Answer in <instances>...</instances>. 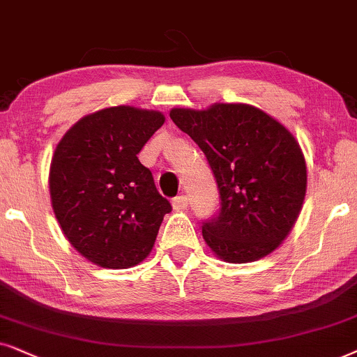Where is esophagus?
<instances>
[{
    "mask_svg": "<svg viewBox=\"0 0 357 357\" xmlns=\"http://www.w3.org/2000/svg\"><path fill=\"white\" fill-rule=\"evenodd\" d=\"M188 196H184V194H181V196H176L173 199V208L174 211H184V208H188Z\"/></svg>",
    "mask_w": 357,
    "mask_h": 357,
    "instance_id": "esophagus-1",
    "label": "esophagus"
}]
</instances>
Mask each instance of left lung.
Listing matches in <instances>:
<instances>
[{
  "label": "left lung",
  "mask_w": 357,
  "mask_h": 357,
  "mask_svg": "<svg viewBox=\"0 0 357 357\" xmlns=\"http://www.w3.org/2000/svg\"><path fill=\"white\" fill-rule=\"evenodd\" d=\"M171 121L206 155L218 189V211L202 236L228 263H250L278 248L296 223L307 168L291 132L246 104L207 111L173 109Z\"/></svg>",
  "instance_id": "obj_1"
}]
</instances>
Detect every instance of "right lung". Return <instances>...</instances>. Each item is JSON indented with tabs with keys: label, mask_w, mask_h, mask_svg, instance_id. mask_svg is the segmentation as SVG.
Segmentation results:
<instances>
[{
	"label": "right lung",
	"mask_w": 357,
	"mask_h": 357,
	"mask_svg": "<svg viewBox=\"0 0 357 357\" xmlns=\"http://www.w3.org/2000/svg\"><path fill=\"white\" fill-rule=\"evenodd\" d=\"M163 122L156 111L109 107L76 122L56 145L49 176L55 217L94 264L126 269L153 248L171 204L137 155Z\"/></svg>",
	"instance_id": "obj_1"
}]
</instances>
